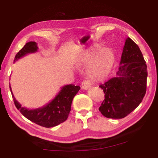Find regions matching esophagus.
<instances>
[{"instance_id":"esophagus-1","label":"esophagus","mask_w":158,"mask_h":158,"mask_svg":"<svg viewBox=\"0 0 158 158\" xmlns=\"http://www.w3.org/2000/svg\"><path fill=\"white\" fill-rule=\"evenodd\" d=\"M91 85H92V83L90 81H89V80H84L81 84V89L87 90L89 89V88L91 87Z\"/></svg>"}]
</instances>
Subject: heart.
<instances>
[{
    "instance_id": "1",
    "label": "heart",
    "mask_w": 158,
    "mask_h": 158,
    "mask_svg": "<svg viewBox=\"0 0 158 158\" xmlns=\"http://www.w3.org/2000/svg\"><path fill=\"white\" fill-rule=\"evenodd\" d=\"M115 54L111 48H102L100 44L93 45L79 58L78 65L86 68L87 75L95 81L105 79L110 73L115 63Z\"/></svg>"
}]
</instances>
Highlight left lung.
<instances>
[{
	"instance_id": "8db88e82",
	"label": "left lung",
	"mask_w": 158,
	"mask_h": 158,
	"mask_svg": "<svg viewBox=\"0 0 158 158\" xmlns=\"http://www.w3.org/2000/svg\"><path fill=\"white\" fill-rule=\"evenodd\" d=\"M147 65L139 47L130 37L125 40L116 77L101 84L105 100L99 108L109 118L127 116L141 102L146 92Z\"/></svg>"
}]
</instances>
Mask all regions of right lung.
<instances>
[{"label":"right lung","instance_id":"right-lung-1","mask_svg":"<svg viewBox=\"0 0 158 158\" xmlns=\"http://www.w3.org/2000/svg\"><path fill=\"white\" fill-rule=\"evenodd\" d=\"M38 47L35 42H28L15 56V62L28 53H35ZM15 105L26 118L40 126L52 127L62 123L68 118L71 110L72 102L80 89L79 85H65L53 100L41 108L29 109L21 106L14 97L10 85Z\"/></svg>","mask_w":158,"mask_h":158}]
</instances>
